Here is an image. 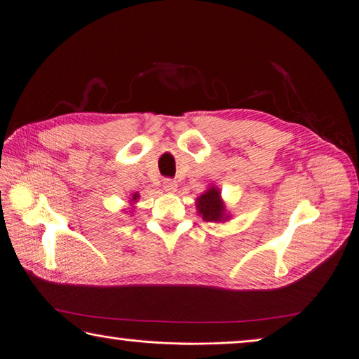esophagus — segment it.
<instances>
[{"instance_id":"esophagus-1","label":"esophagus","mask_w":359,"mask_h":359,"mask_svg":"<svg viewBox=\"0 0 359 359\" xmlns=\"http://www.w3.org/2000/svg\"><path fill=\"white\" fill-rule=\"evenodd\" d=\"M163 189H165L169 193H175L177 189H178V184L173 180L166 178V180H163Z\"/></svg>"}]
</instances>
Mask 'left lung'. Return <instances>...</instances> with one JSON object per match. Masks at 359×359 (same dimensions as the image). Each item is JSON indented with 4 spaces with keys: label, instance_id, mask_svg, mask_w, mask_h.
<instances>
[{
    "label": "left lung",
    "instance_id": "left-lung-1",
    "mask_svg": "<svg viewBox=\"0 0 359 359\" xmlns=\"http://www.w3.org/2000/svg\"><path fill=\"white\" fill-rule=\"evenodd\" d=\"M196 208L205 222L220 223L229 219V215L226 214V206L220 196V190L214 186L196 199Z\"/></svg>",
    "mask_w": 359,
    "mask_h": 359
}]
</instances>
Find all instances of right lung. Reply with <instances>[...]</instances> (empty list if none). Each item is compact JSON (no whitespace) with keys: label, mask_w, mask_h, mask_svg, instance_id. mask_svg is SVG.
I'll list each match as a JSON object with an SVG mask.
<instances>
[{"label":"right lung","mask_w":359,"mask_h":359,"mask_svg":"<svg viewBox=\"0 0 359 359\" xmlns=\"http://www.w3.org/2000/svg\"><path fill=\"white\" fill-rule=\"evenodd\" d=\"M137 198H139V194L136 193V194H133V198H132V201H130V202H136V201H137Z\"/></svg>","instance_id":"right-lung-1"}]
</instances>
